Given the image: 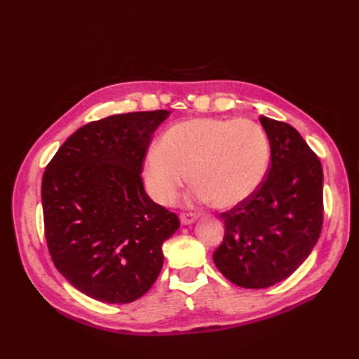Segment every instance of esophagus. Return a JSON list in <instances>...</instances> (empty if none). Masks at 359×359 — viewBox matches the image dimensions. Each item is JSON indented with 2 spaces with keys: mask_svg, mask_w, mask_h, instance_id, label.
I'll return each instance as SVG.
<instances>
[{
  "mask_svg": "<svg viewBox=\"0 0 359 359\" xmlns=\"http://www.w3.org/2000/svg\"><path fill=\"white\" fill-rule=\"evenodd\" d=\"M197 220L196 215H182L180 216V224L182 225H193Z\"/></svg>",
  "mask_w": 359,
  "mask_h": 359,
  "instance_id": "1",
  "label": "esophagus"
}]
</instances>
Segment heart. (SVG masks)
I'll return each mask as SVG.
<instances>
[{
  "instance_id": "b5f03b06",
  "label": "heart",
  "mask_w": 359,
  "mask_h": 359,
  "mask_svg": "<svg viewBox=\"0 0 359 359\" xmlns=\"http://www.w3.org/2000/svg\"><path fill=\"white\" fill-rule=\"evenodd\" d=\"M270 139L253 120L196 117L172 125L143 158V182L157 203L179 199L188 174L196 199L231 210L248 202L269 174Z\"/></svg>"
}]
</instances>
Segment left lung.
I'll return each instance as SVG.
<instances>
[{"label":"left lung","instance_id":"1","mask_svg":"<svg viewBox=\"0 0 359 359\" xmlns=\"http://www.w3.org/2000/svg\"><path fill=\"white\" fill-rule=\"evenodd\" d=\"M271 166L245 203L224 212L225 236L212 255L217 270L243 288L287 279L316 245L323 228V166L293 126L259 117Z\"/></svg>","mask_w":359,"mask_h":359}]
</instances>
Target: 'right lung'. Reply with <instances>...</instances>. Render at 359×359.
Segmentation results:
<instances>
[{
	"mask_svg": "<svg viewBox=\"0 0 359 359\" xmlns=\"http://www.w3.org/2000/svg\"><path fill=\"white\" fill-rule=\"evenodd\" d=\"M170 111L109 116L77 129L41 182L44 231L57 270L79 292L108 304L139 299L163 265L179 217L151 201L142 163Z\"/></svg>",
	"mask_w": 359,
	"mask_h": 359,
	"instance_id": "obj_1",
	"label": "right lung"
}]
</instances>
